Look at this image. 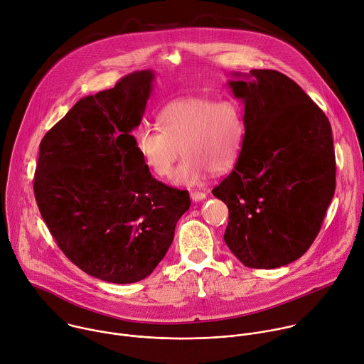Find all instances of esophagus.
Returning <instances> with one entry per match:
<instances>
[{
  "mask_svg": "<svg viewBox=\"0 0 364 364\" xmlns=\"http://www.w3.org/2000/svg\"><path fill=\"white\" fill-rule=\"evenodd\" d=\"M190 197H191V200L193 201H203L205 197H207V194L205 193H203V191H196V190H193L191 193H190Z\"/></svg>",
  "mask_w": 364,
  "mask_h": 364,
  "instance_id": "obj_1",
  "label": "esophagus"
}]
</instances>
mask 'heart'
Returning a JSON list of instances; mask_svg holds the SVG:
<instances>
[{"instance_id":"heart-1","label":"heart","mask_w":364,"mask_h":364,"mask_svg":"<svg viewBox=\"0 0 364 364\" xmlns=\"http://www.w3.org/2000/svg\"><path fill=\"white\" fill-rule=\"evenodd\" d=\"M160 130L136 132V150L159 178L167 177L180 154L173 184L193 187L214 173L230 170L246 141L245 111L237 101L184 97L166 104L157 117Z\"/></svg>"}]
</instances>
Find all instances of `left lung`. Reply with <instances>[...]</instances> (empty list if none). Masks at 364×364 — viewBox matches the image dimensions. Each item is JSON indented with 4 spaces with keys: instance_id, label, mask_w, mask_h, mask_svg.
Returning <instances> with one entry per match:
<instances>
[{
    "instance_id": "left-lung-1",
    "label": "left lung",
    "mask_w": 364,
    "mask_h": 364,
    "mask_svg": "<svg viewBox=\"0 0 364 364\" xmlns=\"http://www.w3.org/2000/svg\"><path fill=\"white\" fill-rule=\"evenodd\" d=\"M245 104L246 141L232 171L213 194L228 207L224 241L252 269L300 259L317 237L336 188L328 118L287 75L232 73Z\"/></svg>"
}]
</instances>
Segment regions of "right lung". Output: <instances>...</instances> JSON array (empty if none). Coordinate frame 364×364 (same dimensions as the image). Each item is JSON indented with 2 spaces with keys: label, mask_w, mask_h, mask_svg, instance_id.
Returning <instances> with one entry per match:
<instances>
[{
  "label": "right lung",
  "mask_w": 364,
  "mask_h": 364,
  "mask_svg": "<svg viewBox=\"0 0 364 364\" xmlns=\"http://www.w3.org/2000/svg\"><path fill=\"white\" fill-rule=\"evenodd\" d=\"M153 70L87 95L44 136L34 194L63 253L87 274L117 284L153 273L190 208L186 190L157 181L136 150Z\"/></svg>",
  "instance_id": "1"
}]
</instances>
